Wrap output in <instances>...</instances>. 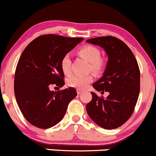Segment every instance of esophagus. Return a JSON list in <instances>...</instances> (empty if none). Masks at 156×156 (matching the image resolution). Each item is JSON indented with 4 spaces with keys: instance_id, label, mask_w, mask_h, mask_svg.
Returning a JSON list of instances; mask_svg holds the SVG:
<instances>
[{
    "instance_id": "34e87169",
    "label": "esophagus",
    "mask_w": 156,
    "mask_h": 156,
    "mask_svg": "<svg viewBox=\"0 0 156 156\" xmlns=\"http://www.w3.org/2000/svg\"><path fill=\"white\" fill-rule=\"evenodd\" d=\"M83 92H84V91H83V90L77 89V93H78V94H81Z\"/></svg>"
}]
</instances>
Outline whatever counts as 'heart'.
Instances as JSON below:
<instances>
[{"label": "heart", "instance_id": "b5f03b06", "mask_svg": "<svg viewBox=\"0 0 156 156\" xmlns=\"http://www.w3.org/2000/svg\"><path fill=\"white\" fill-rule=\"evenodd\" d=\"M79 55L86 59L89 63L91 69L94 72H99L102 69L103 64L101 58V52L97 48L88 45L81 48L79 50ZM71 56L69 54H66L62 57L61 60V68L65 75H69L71 73ZM92 81V76L89 75H73L70 76L67 80L68 86L76 88H85L87 85Z\"/></svg>", "mask_w": 156, "mask_h": 156}]
</instances>
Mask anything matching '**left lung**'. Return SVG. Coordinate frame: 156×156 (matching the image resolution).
Returning <instances> with one entry per match:
<instances>
[{"label":"left lung","instance_id":"left-lung-1","mask_svg":"<svg viewBox=\"0 0 156 156\" xmlns=\"http://www.w3.org/2000/svg\"><path fill=\"white\" fill-rule=\"evenodd\" d=\"M102 48L108 62L102 77L93 84L96 91L109 94L105 99L91 92L92 99L87 113L100 127L114 129L126 123L134 112L140 91V71L137 61L127 45L112 36L86 41Z\"/></svg>","mask_w":156,"mask_h":156}]
</instances>
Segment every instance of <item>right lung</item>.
I'll return each mask as SVG.
<instances>
[{
  "mask_svg": "<svg viewBox=\"0 0 156 156\" xmlns=\"http://www.w3.org/2000/svg\"><path fill=\"white\" fill-rule=\"evenodd\" d=\"M82 41L45 34L32 41L21 54L14 75V94L21 113L32 126L49 129L58 124L76 97L74 88L54 91L49 87L64 86L61 60Z\"/></svg>",
  "mask_w": 156,
  "mask_h": 156,
  "instance_id": "1",
  "label": "right lung"
}]
</instances>
